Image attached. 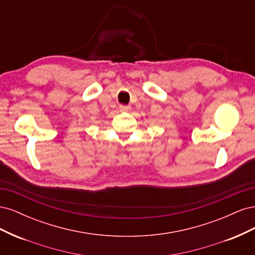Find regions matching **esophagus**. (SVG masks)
Returning <instances> with one entry per match:
<instances>
[{"mask_svg": "<svg viewBox=\"0 0 255 255\" xmlns=\"http://www.w3.org/2000/svg\"><path fill=\"white\" fill-rule=\"evenodd\" d=\"M129 110H130V106H128V105H123V104H121V105L119 106V111L122 112V113L128 112Z\"/></svg>", "mask_w": 255, "mask_h": 255, "instance_id": "esophagus-1", "label": "esophagus"}]
</instances>
